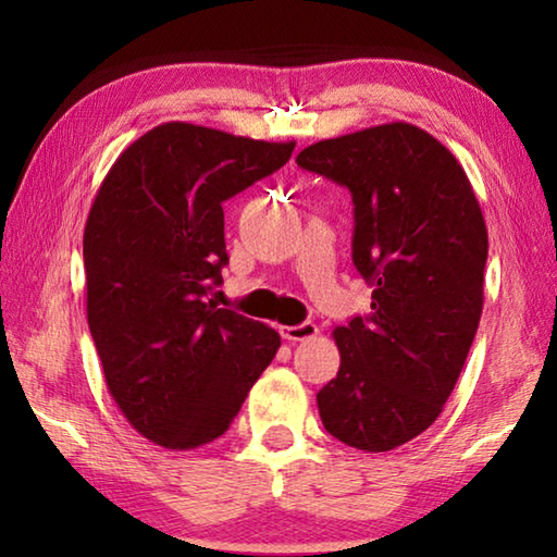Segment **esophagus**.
Segmentation results:
<instances>
[{"label":"esophagus","instance_id":"34e87169","mask_svg":"<svg viewBox=\"0 0 557 557\" xmlns=\"http://www.w3.org/2000/svg\"><path fill=\"white\" fill-rule=\"evenodd\" d=\"M280 334L287 342H307V338H314L319 334V326L314 322H301L297 326H282Z\"/></svg>","mask_w":557,"mask_h":557}]
</instances>
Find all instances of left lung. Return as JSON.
I'll return each instance as SVG.
<instances>
[{"label":"left lung","instance_id":"left-lung-1","mask_svg":"<svg viewBox=\"0 0 557 557\" xmlns=\"http://www.w3.org/2000/svg\"><path fill=\"white\" fill-rule=\"evenodd\" d=\"M354 199L351 258L371 314L334 329L336 379L317 393L329 435L388 451L440 418L484 307L486 223L465 169L430 132L391 122L297 154Z\"/></svg>","mask_w":557,"mask_h":557}]
</instances>
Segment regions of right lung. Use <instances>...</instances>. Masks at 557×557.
I'll list each match as a JSON object with an SVG mask.
<instances>
[{
    "mask_svg": "<svg viewBox=\"0 0 557 557\" xmlns=\"http://www.w3.org/2000/svg\"><path fill=\"white\" fill-rule=\"evenodd\" d=\"M295 143L164 122L117 157L83 233L88 326L108 391L166 449L231 428L280 334L209 299L228 262L223 201L277 172Z\"/></svg>",
    "mask_w": 557,
    "mask_h": 557,
    "instance_id": "right-lung-1",
    "label": "right lung"
}]
</instances>
